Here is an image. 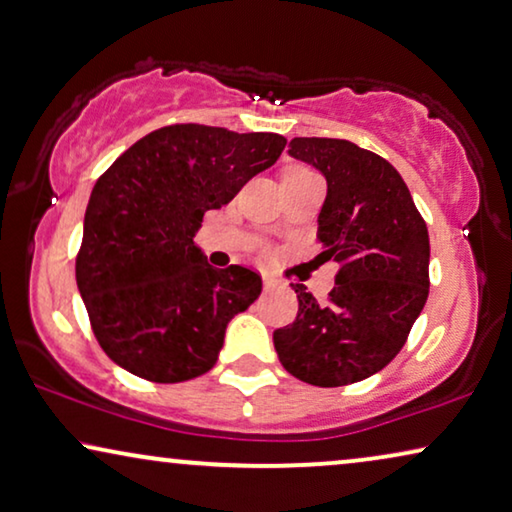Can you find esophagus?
I'll return each mask as SVG.
<instances>
[{"instance_id":"1","label":"esophagus","mask_w":512,"mask_h":512,"mask_svg":"<svg viewBox=\"0 0 512 512\" xmlns=\"http://www.w3.org/2000/svg\"><path fill=\"white\" fill-rule=\"evenodd\" d=\"M263 284H265V288H274L277 286V281H274L270 274H263Z\"/></svg>"}]
</instances>
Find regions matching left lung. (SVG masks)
<instances>
[{
	"mask_svg": "<svg viewBox=\"0 0 512 512\" xmlns=\"http://www.w3.org/2000/svg\"><path fill=\"white\" fill-rule=\"evenodd\" d=\"M288 154L325 177L318 240L342 270L325 305L291 284L298 316L274 330V351L288 374L318 388L369 379L402 351L427 302V226L379 154L337 138H293Z\"/></svg>",
	"mask_w": 512,
	"mask_h": 512,
	"instance_id": "left-lung-1",
	"label": "left lung"
}]
</instances>
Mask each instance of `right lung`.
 Returning a JSON list of instances; mask_svg holds the SVG:
<instances>
[{"mask_svg": "<svg viewBox=\"0 0 512 512\" xmlns=\"http://www.w3.org/2000/svg\"><path fill=\"white\" fill-rule=\"evenodd\" d=\"M286 147L279 133L175 124L133 143L94 184L76 261L80 298L110 360L154 383L210 372L228 323L258 295L254 270L207 263L194 242Z\"/></svg>", "mask_w": 512, "mask_h": 512, "instance_id": "1", "label": "right lung"}]
</instances>
